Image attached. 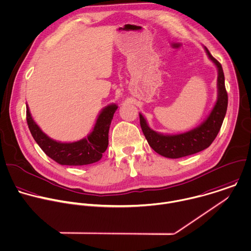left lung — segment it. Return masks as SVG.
<instances>
[{"label": "left lung", "instance_id": "obj_1", "mask_svg": "<svg viewBox=\"0 0 251 251\" xmlns=\"http://www.w3.org/2000/svg\"><path fill=\"white\" fill-rule=\"evenodd\" d=\"M208 58L215 64L218 71L217 101L207 119L197 127L179 134H163L151 129L142 116L139 114L140 126L150 147L158 154L166 158H181L195 154L206 148L216 138L227 108V93L225 87V75L221 64L204 47Z\"/></svg>", "mask_w": 251, "mask_h": 251}]
</instances>
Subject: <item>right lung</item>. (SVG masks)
<instances>
[{"mask_svg":"<svg viewBox=\"0 0 251 251\" xmlns=\"http://www.w3.org/2000/svg\"><path fill=\"white\" fill-rule=\"evenodd\" d=\"M118 106H106L99 114L92 131L78 141L61 142L49 137L34 122L26 105V121L29 130L47 156L61 165L83 166L98 162L109 144V129Z\"/></svg>","mask_w":251,"mask_h":251,"instance_id":"add662e5","label":"right lung"}]
</instances>
